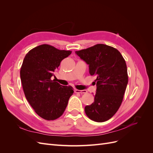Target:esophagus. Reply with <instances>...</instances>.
Masks as SVG:
<instances>
[{
    "label": "esophagus",
    "mask_w": 153,
    "mask_h": 153,
    "mask_svg": "<svg viewBox=\"0 0 153 153\" xmlns=\"http://www.w3.org/2000/svg\"><path fill=\"white\" fill-rule=\"evenodd\" d=\"M75 92L76 93H80V94H84L87 93V91L85 90H78V89H75Z\"/></svg>",
    "instance_id": "1"
}]
</instances>
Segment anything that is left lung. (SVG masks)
<instances>
[{
  "instance_id": "8db88e82",
  "label": "left lung",
  "mask_w": 153,
  "mask_h": 153,
  "mask_svg": "<svg viewBox=\"0 0 153 153\" xmlns=\"http://www.w3.org/2000/svg\"><path fill=\"white\" fill-rule=\"evenodd\" d=\"M75 53L89 64L91 75L97 76L94 101L85 106V112L94 121H108L119 108L126 89L128 76L125 60L117 49L104 44Z\"/></svg>"
}]
</instances>
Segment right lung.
Wrapping results in <instances>:
<instances>
[{
	"instance_id": "add662e5",
	"label": "right lung",
	"mask_w": 153,
	"mask_h": 153,
	"mask_svg": "<svg viewBox=\"0 0 153 153\" xmlns=\"http://www.w3.org/2000/svg\"><path fill=\"white\" fill-rule=\"evenodd\" d=\"M71 53V51L44 44L30 50L23 61L20 78L26 99L45 120L61 117L74 92L71 86H63L51 79L61 62Z\"/></svg>"
}]
</instances>
